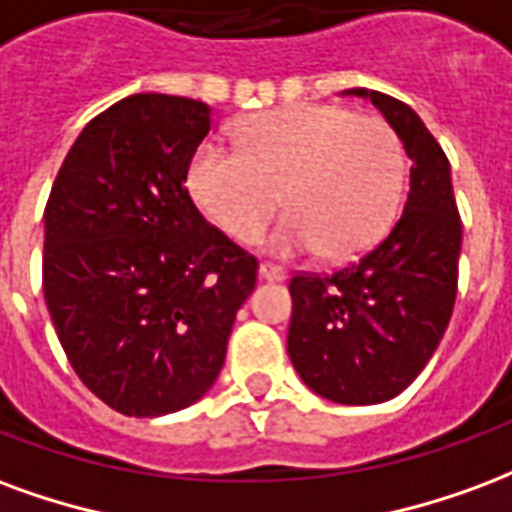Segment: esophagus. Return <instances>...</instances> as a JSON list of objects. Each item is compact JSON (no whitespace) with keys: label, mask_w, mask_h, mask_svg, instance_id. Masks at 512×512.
Instances as JSON below:
<instances>
[{"label":"esophagus","mask_w":512,"mask_h":512,"mask_svg":"<svg viewBox=\"0 0 512 512\" xmlns=\"http://www.w3.org/2000/svg\"><path fill=\"white\" fill-rule=\"evenodd\" d=\"M259 278L261 281H286V270L275 264H259Z\"/></svg>","instance_id":"obj_1"}]
</instances>
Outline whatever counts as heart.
Returning a JSON list of instances; mask_svg holds the SVG:
<instances>
[{"label":"heart","instance_id":"heart-1","mask_svg":"<svg viewBox=\"0 0 512 512\" xmlns=\"http://www.w3.org/2000/svg\"><path fill=\"white\" fill-rule=\"evenodd\" d=\"M240 149L204 141L188 166L199 210L248 242L272 212H292L264 240L275 256L324 251L352 261L390 234L406 182V152L384 119L338 106H289L245 119Z\"/></svg>","mask_w":512,"mask_h":512}]
</instances>
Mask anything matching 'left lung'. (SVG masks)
<instances>
[{
    "label": "left lung",
    "mask_w": 512,
    "mask_h": 512,
    "mask_svg": "<svg viewBox=\"0 0 512 512\" xmlns=\"http://www.w3.org/2000/svg\"><path fill=\"white\" fill-rule=\"evenodd\" d=\"M371 100L404 144V215L374 251L333 275H294L289 357L313 393L333 404L390 401L417 379L450 322L461 256V218L445 152L417 111L376 89Z\"/></svg>",
    "instance_id": "obj_1"
}]
</instances>
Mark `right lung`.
Segmentation results:
<instances>
[{"label": "right lung", "instance_id": "1", "mask_svg": "<svg viewBox=\"0 0 512 512\" xmlns=\"http://www.w3.org/2000/svg\"><path fill=\"white\" fill-rule=\"evenodd\" d=\"M212 108L130 95L81 130L48 196L43 292L78 379L128 417L196 404L218 379L256 259L185 190Z\"/></svg>", "mask_w": 512, "mask_h": 512}]
</instances>
